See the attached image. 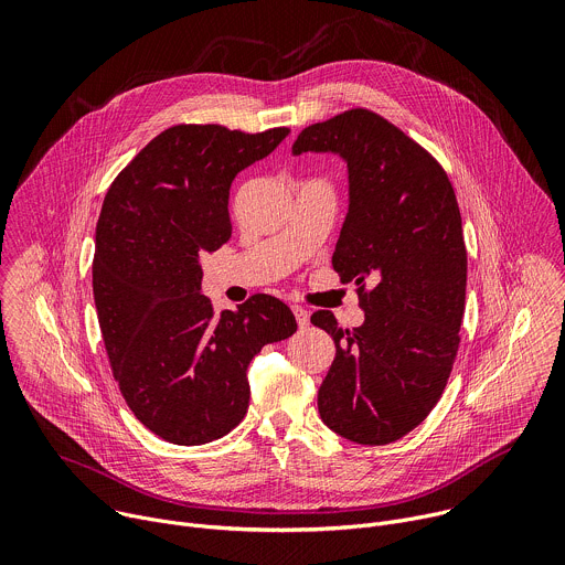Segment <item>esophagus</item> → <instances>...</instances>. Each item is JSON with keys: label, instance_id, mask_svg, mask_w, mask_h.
<instances>
[{"label": "esophagus", "instance_id": "esophagus-1", "mask_svg": "<svg viewBox=\"0 0 565 565\" xmlns=\"http://www.w3.org/2000/svg\"><path fill=\"white\" fill-rule=\"evenodd\" d=\"M292 312H295V319H297L299 329H306V327L310 324V315H308V310H306V308H301V306H292Z\"/></svg>", "mask_w": 565, "mask_h": 565}]
</instances>
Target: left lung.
<instances>
[{
    "label": "left lung",
    "instance_id": "1",
    "mask_svg": "<svg viewBox=\"0 0 565 565\" xmlns=\"http://www.w3.org/2000/svg\"><path fill=\"white\" fill-rule=\"evenodd\" d=\"M333 151L349 166V212L333 268L355 284L364 324L310 321L335 342L319 416L360 445L416 429L440 399L460 344L467 250L458 201L438 160L380 114L355 107L306 127L292 153Z\"/></svg>",
    "mask_w": 565,
    "mask_h": 565
}]
</instances>
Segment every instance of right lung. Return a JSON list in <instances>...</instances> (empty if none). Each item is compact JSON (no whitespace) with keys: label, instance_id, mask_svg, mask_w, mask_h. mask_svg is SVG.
Segmentation results:
<instances>
[{"label":"right lung","instance_id":"add662e5","mask_svg":"<svg viewBox=\"0 0 565 565\" xmlns=\"http://www.w3.org/2000/svg\"><path fill=\"white\" fill-rule=\"evenodd\" d=\"M288 134L174 125L134 156L105 196L94 255L100 333L127 407L168 443L230 434L248 412L250 360L297 331L273 295L221 312L201 295V255L232 234L234 177Z\"/></svg>","mask_w":565,"mask_h":565}]
</instances>
